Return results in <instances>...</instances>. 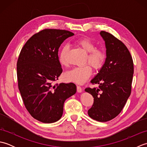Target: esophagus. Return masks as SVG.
I'll return each mask as SVG.
<instances>
[{
	"label": "esophagus",
	"mask_w": 147,
	"mask_h": 147,
	"mask_svg": "<svg viewBox=\"0 0 147 147\" xmlns=\"http://www.w3.org/2000/svg\"><path fill=\"white\" fill-rule=\"evenodd\" d=\"M77 92L78 93H82V87L80 86H77Z\"/></svg>",
	"instance_id": "obj_1"
}]
</instances>
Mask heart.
Masks as SVG:
<instances>
[{
  "label": "heart",
  "instance_id": "1",
  "mask_svg": "<svg viewBox=\"0 0 147 147\" xmlns=\"http://www.w3.org/2000/svg\"><path fill=\"white\" fill-rule=\"evenodd\" d=\"M76 43L84 51L88 53L86 62L95 70L99 69L104 63L106 54L104 50L95 48V44L88 38H82L76 41ZM68 47L64 46L59 54V62L62 66H65L67 63L65 59ZM92 73V68L90 65H86L83 67H74L73 69L66 72L64 74V79L67 82H72L82 85L86 82Z\"/></svg>",
  "mask_w": 147,
  "mask_h": 147
}]
</instances>
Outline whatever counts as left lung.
I'll list each match as a JSON object with an SVG mask.
<instances>
[{
  "instance_id": "left-lung-1",
  "label": "left lung",
  "mask_w": 147,
  "mask_h": 147,
  "mask_svg": "<svg viewBox=\"0 0 147 147\" xmlns=\"http://www.w3.org/2000/svg\"><path fill=\"white\" fill-rule=\"evenodd\" d=\"M100 35L105 42L106 58L98 73L91 80L99 88H86L94 102L88 114L94 120L107 122L121 112L131 90L134 72L133 62L124 43L108 32Z\"/></svg>"
}]
</instances>
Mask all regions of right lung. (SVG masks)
Masks as SVG:
<instances>
[{"label": "right lung", "mask_w": 147, "mask_h": 147, "mask_svg": "<svg viewBox=\"0 0 147 147\" xmlns=\"http://www.w3.org/2000/svg\"><path fill=\"white\" fill-rule=\"evenodd\" d=\"M74 35L67 30H43L28 40L19 56L17 76L22 98L31 115L43 123L60 119L65 100L76 92L73 83L53 85L62 72L59 49Z\"/></svg>", "instance_id": "1"}]
</instances>
